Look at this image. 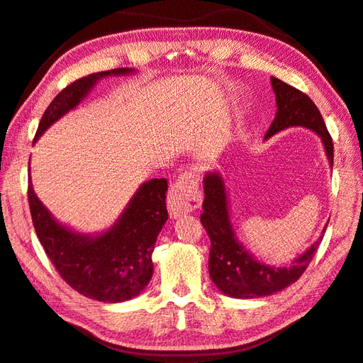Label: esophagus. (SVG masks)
Returning a JSON list of instances; mask_svg holds the SVG:
<instances>
[{"label":"esophagus","mask_w":363,"mask_h":363,"mask_svg":"<svg viewBox=\"0 0 363 363\" xmlns=\"http://www.w3.org/2000/svg\"><path fill=\"white\" fill-rule=\"evenodd\" d=\"M201 200L203 196L199 189V177L192 171H187L169 186L167 200L168 211L171 217H179L200 208Z\"/></svg>","instance_id":"1"}]
</instances>
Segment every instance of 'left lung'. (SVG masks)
Wrapping results in <instances>:
<instances>
[{"instance_id":"left-lung-1","label":"left lung","mask_w":363,"mask_h":363,"mask_svg":"<svg viewBox=\"0 0 363 363\" xmlns=\"http://www.w3.org/2000/svg\"><path fill=\"white\" fill-rule=\"evenodd\" d=\"M276 94V114L272 127L265 138L289 127L311 128L324 143L328 160L333 167V143L325 127L318 106L306 94L292 87L279 79L272 77ZM201 223L211 240L209 249V276L220 291L233 298H255V296L273 295L300 279L309 263L314 259L322 236L305 254L292 262L291 267H268L249 255L235 240L232 225L228 220L227 194L219 174L211 173L204 177V203L200 216ZM327 228V227H325ZM325 228L322 233H325Z\"/></svg>"}]
</instances>
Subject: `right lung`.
<instances>
[{
	"instance_id": "1",
	"label": "right lung",
	"mask_w": 363,
	"mask_h": 363,
	"mask_svg": "<svg viewBox=\"0 0 363 363\" xmlns=\"http://www.w3.org/2000/svg\"><path fill=\"white\" fill-rule=\"evenodd\" d=\"M130 71L116 68L94 72L67 85L45 109L33 141L74 108L98 79ZM167 190V179L144 182L116 225L96 238L72 233L52 219L33 192L31 181L28 204L38 238L62 279L87 298L118 303L133 298L152 279L154 246L168 219Z\"/></svg>"
}]
</instances>
